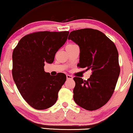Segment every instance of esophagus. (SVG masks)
I'll use <instances>...</instances> for the list:
<instances>
[{
  "label": "esophagus",
  "mask_w": 133,
  "mask_h": 133,
  "mask_svg": "<svg viewBox=\"0 0 133 133\" xmlns=\"http://www.w3.org/2000/svg\"><path fill=\"white\" fill-rule=\"evenodd\" d=\"M66 78H67V79H73V76L69 75H66Z\"/></svg>",
  "instance_id": "esophagus-1"
}]
</instances>
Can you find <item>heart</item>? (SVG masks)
Instances as JSON below:
<instances>
[{
	"label": "heart",
	"instance_id": "obj_1",
	"mask_svg": "<svg viewBox=\"0 0 133 133\" xmlns=\"http://www.w3.org/2000/svg\"><path fill=\"white\" fill-rule=\"evenodd\" d=\"M75 45H74V44H70V45H67V46H75Z\"/></svg>",
	"mask_w": 133,
	"mask_h": 133
}]
</instances>
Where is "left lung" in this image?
I'll list each match as a JSON object with an SVG mask.
<instances>
[{
  "label": "left lung",
  "instance_id": "left-lung-1",
  "mask_svg": "<svg viewBox=\"0 0 133 133\" xmlns=\"http://www.w3.org/2000/svg\"><path fill=\"white\" fill-rule=\"evenodd\" d=\"M68 39L80 48L78 66L85 68V71H92L87 80L78 77L73 78V99L85 109H98L110 100L119 76L117 49L103 33L92 29L71 31Z\"/></svg>",
  "mask_w": 133,
  "mask_h": 133
}]
</instances>
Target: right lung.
<instances>
[{"instance_id":"1","label":"right lung","mask_w":133,"mask_h":133,"mask_svg":"<svg viewBox=\"0 0 133 133\" xmlns=\"http://www.w3.org/2000/svg\"><path fill=\"white\" fill-rule=\"evenodd\" d=\"M69 31H39L20 39L12 53V76L23 98L35 109L53 106L66 80L59 73L52 76L44 70L45 63H52L55 55L66 42Z\"/></svg>"}]
</instances>
